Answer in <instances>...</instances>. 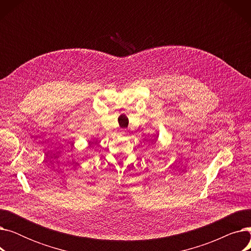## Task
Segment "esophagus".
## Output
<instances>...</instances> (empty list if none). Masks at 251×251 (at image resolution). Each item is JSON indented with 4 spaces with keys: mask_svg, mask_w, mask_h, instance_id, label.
Instances as JSON below:
<instances>
[{
    "mask_svg": "<svg viewBox=\"0 0 251 251\" xmlns=\"http://www.w3.org/2000/svg\"><path fill=\"white\" fill-rule=\"evenodd\" d=\"M122 134H126V132H125V131H123V132H122Z\"/></svg>",
    "mask_w": 251,
    "mask_h": 251,
    "instance_id": "esophagus-1",
    "label": "esophagus"
}]
</instances>
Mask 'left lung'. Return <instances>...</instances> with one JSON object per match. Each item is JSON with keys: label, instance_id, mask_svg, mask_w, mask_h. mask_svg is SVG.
<instances>
[{"label": "left lung", "instance_id": "1", "mask_svg": "<svg viewBox=\"0 0 251 251\" xmlns=\"http://www.w3.org/2000/svg\"><path fill=\"white\" fill-rule=\"evenodd\" d=\"M155 142H156V138H154V139L151 140V144H153V146L155 144Z\"/></svg>", "mask_w": 251, "mask_h": 251}]
</instances>
